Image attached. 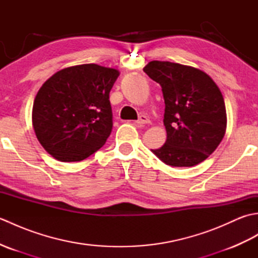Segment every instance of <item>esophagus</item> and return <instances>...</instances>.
I'll return each mask as SVG.
<instances>
[{
	"instance_id": "esophagus-1",
	"label": "esophagus",
	"mask_w": 258,
	"mask_h": 258,
	"mask_svg": "<svg viewBox=\"0 0 258 258\" xmlns=\"http://www.w3.org/2000/svg\"><path fill=\"white\" fill-rule=\"evenodd\" d=\"M136 124H139V125H143V124H149L150 123V119L147 118L145 115H141V116L139 117V119L136 120L135 122Z\"/></svg>"
}]
</instances>
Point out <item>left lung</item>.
<instances>
[{"label":"left lung","instance_id":"left-lung-1","mask_svg":"<svg viewBox=\"0 0 258 258\" xmlns=\"http://www.w3.org/2000/svg\"><path fill=\"white\" fill-rule=\"evenodd\" d=\"M162 87L167 139L151 150L166 165L189 167L205 161L226 130L222 93L201 70L178 63L152 61L143 69Z\"/></svg>","mask_w":258,"mask_h":258}]
</instances>
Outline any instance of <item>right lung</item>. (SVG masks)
Listing matches in <instances>:
<instances>
[{
    "instance_id": "add662e5",
    "label": "right lung",
    "mask_w": 258,
    "mask_h": 258,
    "mask_svg": "<svg viewBox=\"0 0 258 258\" xmlns=\"http://www.w3.org/2000/svg\"><path fill=\"white\" fill-rule=\"evenodd\" d=\"M118 71L76 65L51 76L33 104L36 138L61 162H80L105 144L113 128L109 92Z\"/></svg>"
}]
</instances>
